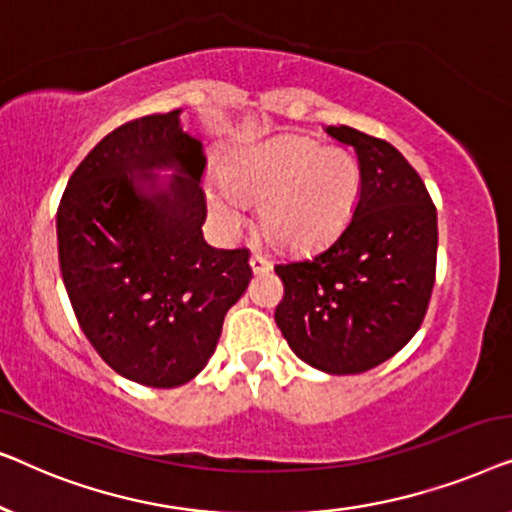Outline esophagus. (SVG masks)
<instances>
[{"mask_svg":"<svg viewBox=\"0 0 512 512\" xmlns=\"http://www.w3.org/2000/svg\"><path fill=\"white\" fill-rule=\"evenodd\" d=\"M249 263H251V270H254V275H261V272L270 270L268 256L261 254V251H254V254H251V258H249Z\"/></svg>","mask_w":512,"mask_h":512,"instance_id":"esophagus-1","label":"esophagus"}]
</instances>
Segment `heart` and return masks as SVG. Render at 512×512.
Masks as SVG:
<instances>
[{
  "instance_id": "b5f03b06",
  "label": "heart",
  "mask_w": 512,
  "mask_h": 512,
  "mask_svg": "<svg viewBox=\"0 0 512 512\" xmlns=\"http://www.w3.org/2000/svg\"><path fill=\"white\" fill-rule=\"evenodd\" d=\"M223 184L240 198L261 200V226L272 244L310 251L333 240L352 219L361 170L345 149H321L305 137H279L230 160ZM232 194L212 193L209 209L221 226L240 228L244 214Z\"/></svg>"
}]
</instances>
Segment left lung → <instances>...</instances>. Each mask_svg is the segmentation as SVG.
<instances>
[{"label": "left lung", "instance_id": "left-lung-1", "mask_svg": "<svg viewBox=\"0 0 512 512\" xmlns=\"http://www.w3.org/2000/svg\"><path fill=\"white\" fill-rule=\"evenodd\" d=\"M326 132L354 146L361 195L328 247L275 265L284 282L275 321L298 359L356 375L401 352L422 326L436 282L438 216L396 146L347 125Z\"/></svg>", "mask_w": 512, "mask_h": 512}]
</instances>
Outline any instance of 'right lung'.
<instances>
[{
  "mask_svg": "<svg viewBox=\"0 0 512 512\" xmlns=\"http://www.w3.org/2000/svg\"><path fill=\"white\" fill-rule=\"evenodd\" d=\"M181 109L109 132L76 167L58 207V258L76 321L118 375L156 389L207 366L244 291L247 249L202 237V142ZM172 166L160 178L155 172Z\"/></svg>",
  "mask_w": 512,
  "mask_h": 512,
  "instance_id": "add662e5",
  "label": "right lung"
}]
</instances>
